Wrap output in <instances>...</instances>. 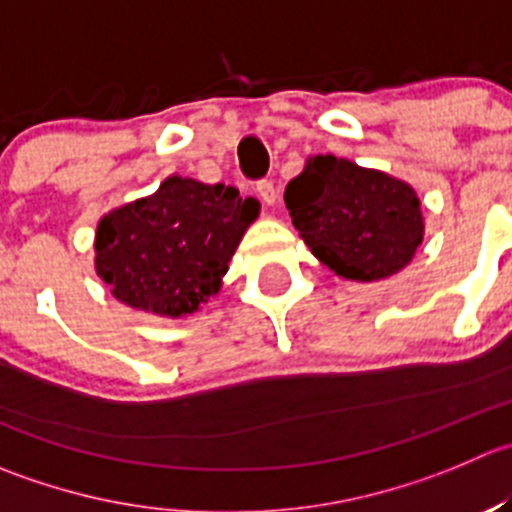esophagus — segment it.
<instances>
[{"instance_id":"obj_1","label":"esophagus","mask_w":512,"mask_h":512,"mask_svg":"<svg viewBox=\"0 0 512 512\" xmlns=\"http://www.w3.org/2000/svg\"><path fill=\"white\" fill-rule=\"evenodd\" d=\"M257 195H260V200L270 207H275L277 200H280V192H277L275 182H270V180L257 182Z\"/></svg>"}]
</instances>
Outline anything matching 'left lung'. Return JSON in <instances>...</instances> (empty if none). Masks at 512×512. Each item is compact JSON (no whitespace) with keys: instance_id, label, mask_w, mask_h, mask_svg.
<instances>
[{"instance_id":"obj_1","label":"left lung","mask_w":512,"mask_h":512,"mask_svg":"<svg viewBox=\"0 0 512 512\" xmlns=\"http://www.w3.org/2000/svg\"><path fill=\"white\" fill-rule=\"evenodd\" d=\"M285 205L312 255L345 280L380 282L398 275L425 235L413 185L345 157H307L285 187Z\"/></svg>"}]
</instances>
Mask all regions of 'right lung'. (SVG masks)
I'll return each instance as SVG.
<instances>
[{"label": "right lung", "mask_w": 512, "mask_h": 512, "mask_svg": "<svg viewBox=\"0 0 512 512\" xmlns=\"http://www.w3.org/2000/svg\"><path fill=\"white\" fill-rule=\"evenodd\" d=\"M260 217L255 197L230 185L170 175L152 195L99 217L94 272L114 300L180 320L222 287L247 227Z\"/></svg>", "instance_id": "1"}]
</instances>
